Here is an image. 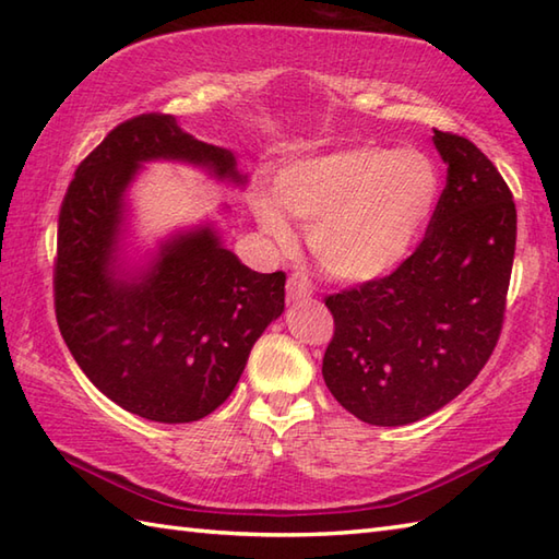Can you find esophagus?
Wrapping results in <instances>:
<instances>
[{
	"mask_svg": "<svg viewBox=\"0 0 559 559\" xmlns=\"http://www.w3.org/2000/svg\"><path fill=\"white\" fill-rule=\"evenodd\" d=\"M312 295V281L305 276V273H293L288 278V300L302 302Z\"/></svg>",
	"mask_w": 559,
	"mask_h": 559,
	"instance_id": "obj_1",
	"label": "esophagus"
}]
</instances>
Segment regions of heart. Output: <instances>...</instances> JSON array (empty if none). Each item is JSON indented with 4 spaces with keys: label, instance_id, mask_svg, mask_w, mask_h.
Listing matches in <instances>:
<instances>
[{
    "label": "heart",
    "instance_id": "heart-1",
    "mask_svg": "<svg viewBox=\"0 0 559 559\" xmlns=\"http://www.w3.org/2000/svg\"><path fill=\"white\" fill-rule=\"evenodd\" d=\"M439 194L432 160L415 148L353 146L283 168L254 216L273 242H293L286 213L310 228L317 264L341 281L396 269L418 242Z\"/></svg>",
    "mask_w": 559,
    "mask_h": 559
}]
</instances>
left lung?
I'll return each mask as SVG.
<instances>
[{"mask_svg": "<svg viewBox=\"0 0 559 559\" xmlns=\"http://www.w3.org/2000/svg\"><path fill=\"white\" fill-rule=\"evenodd\" d=\"M447 163L423 242L389 276L324 298L334 314L322 374L370 425H408L456 399L490 360L504 324L516 206L492 160L435 129Z\"/></svg>", "mask_w": 559, "mask_h": 559, "instance_id": "8db88e82", "label": "left lung"}]
</instances>
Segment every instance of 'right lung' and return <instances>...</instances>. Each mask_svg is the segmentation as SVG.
<instances>
[{"mask_svg":"<svg viewBox=\"0 0 559 559\" xmlns=\"http://www.w3.org/2000/svg\"><path fill=\"white\" fill-rule=\"evenodd\" d=\"M201 165L245 185L228 148L173 115L117 124L76 168L57 223L55 314L69 353L105 396L156 423L206 418L233 394L249 350L286 307V273H257L213 228L160 245L144 273L117 264L124 189L146 160Z\"/></svg>","mask_w":559,"mask_h":559,"instance_id":"obj_1","label":"right lung"}]
</instances>
